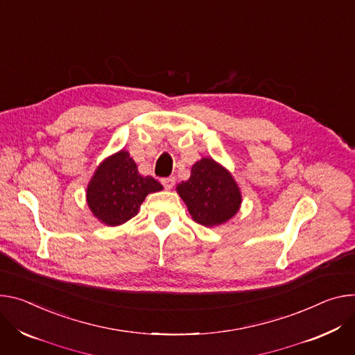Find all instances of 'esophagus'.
I'll return each instance as SVG.
<instances>
[{
  "instance_id": "1",
  "label": "esophagus",
  "mask_w": 355,
  "mask_h": 355,
  "mask_svg": "<svg viewBox=\"0 0 355 355\" xmlns=\"http://www.w3.org/2000/svg\"><path fill=\"white\" fill-rule=\"evenodd\" d=\"M161 184L164 185V188H166V189H171V188L174 187V184H175V178H174V177L163 178V180H161Z\"/></svg>"
}]
</instances>
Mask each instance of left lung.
I'll list each match as a JSON object with an SVG mask.
<instances>
[{
  "label": "left lung",
  "instance_id": "1",
  "mask_svg": "<svg viewBox=\"0 0 355 355\" xmlns=\"http://www.w3.org/2000/svg\"><path fill=\"white\" fill-rule=\"evenodd\" d=\"M189 215L204 227H219L232 219L242 204V192L228 168L211 157L191 167V177L177 185Z\"/></svg>",
  "mask_w": 355,
  "mask_h": 355
}]
</instances>
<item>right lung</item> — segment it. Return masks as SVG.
I'll return each instance as SVG.
<instances>
[{"instance_id": "obj_1", "label": "right lung", "mask_w": 355, "mask_h": 355, "mask_svg": "<svg viewBox=\"0 0 355 355\" xmlns=\"http://www.w3.org/2000/svg\"><path fill=\"white\" fill-rule=\"evenodd\" d=\"M163 189L153 177H143L127 150L106 157L93 173L86 202L93 216L107 227H119L139 214L151 192Z\"/></svg>"}]
</instances>
